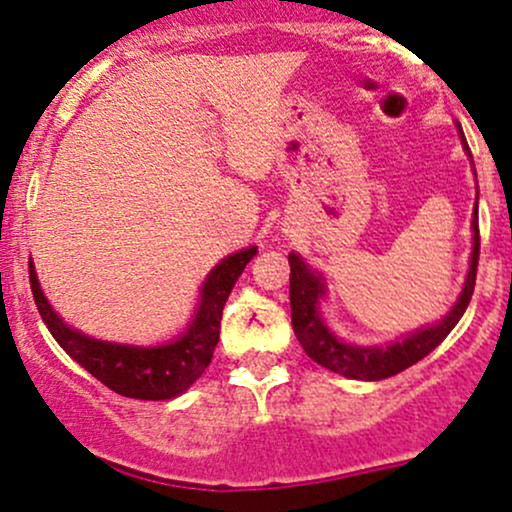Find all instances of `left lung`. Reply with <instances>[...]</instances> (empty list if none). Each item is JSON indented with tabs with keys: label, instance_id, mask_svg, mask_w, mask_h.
I'll use <instances>...</instances> for the list:
<instances>
[{
	"label": "left lung",
	"instance_id": "1",
	"mask_svg": "<svg viewBox=\"0 0 512 512\" xmlns=\"http://www.w3.org/2000/svg\"><path fill=\"white\" fill-rule=\"evenodd\" d=\"M462 143L466 155L469 145H466L464 133ZM474 247H471V267L466 274V282L462 294H459L457 303L452 311L447 313L440 323L428 325V328L415 330L406 340L391 342L386 347H359L347 345L338 335L330 333L328 325L323 323L318 311V301L325 296V284L320 274L308 269L306 262L299 255L291 252L289 255V299H291V325L294 333L306 350V355L318 362L320 367L330 369V372L347 376V379H362V381H379L389 379V376L403 372V369L413 367L423 357H428L442 340L452 333L454 325L464 316L466 306H469L471 294H474L476 284V267H479V221H476L474 211Z\"/></svg>",
	"mask_w": 512,
	"mask_h": 512
}]
</instances>
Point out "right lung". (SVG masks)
Wrapping results in <instances>:
<instances>
[{
    "label": "right lung",
    "instance_id": "add662e5",
    "mask_svg": "<svg viewBox=\"0 0 512 512\" xmlns=\"http://www.w3.org/2000/svg\"><path fill=\"white\" fill-rule=\"evenodd\" d=\"M255 255L257 247H245L218 262L201 286L199 308H196L192 323L187 325V333L157 347L116 345V342L82 335L80 330L63 323V318H58V313L53 311L38 286L33 265L28 267V279H31L33 301H36L43 323L77 364H82L101 384L121 396L140 398V401H167V398L187 391L209 367L213 350L218 345V333H221L223 306H226L230 291L243 274L245 265Z\"/></svg>",
    "mask_w": 512,
    "mask_h": 512
}]
</instances>
